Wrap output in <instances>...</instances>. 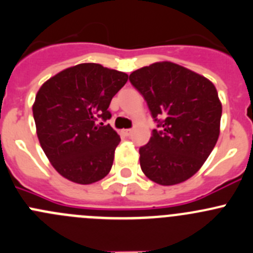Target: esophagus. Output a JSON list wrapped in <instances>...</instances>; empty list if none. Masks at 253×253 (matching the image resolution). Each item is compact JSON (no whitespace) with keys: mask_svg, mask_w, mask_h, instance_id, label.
Returning <instances> with one entry per match:
<instances>
[{"mask_svg":"<svg viewBox=\"0 0 253 253\" xmlns=\"http://www.w3.org/2000/svg\"><path fill=\"white\" fill-rule=\"evenodd\" d=\"M122 133H124V136L128 137L132 134V129H124V131H122Z\"/></svg>","mask_w":253,"mask_h":253,"instance_id":"esophagus-1","label":"esophagus"}]
</instances>
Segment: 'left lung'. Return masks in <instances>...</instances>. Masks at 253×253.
I'll return each instance as SVG.
<instances>
[{
    "label": "left lung",
    "mask_w": 253,
    "mask_h": 253,
    "mask_svg": "<svg viewBox=\"0 0 253 253\" xmlns=\"http://www.w3.org/2000/svg\"><path fill=\"white\" fill-rule=\"evenodd\" d=\"M129 82L157 124L148 143L139 148L142 171L161 185L194 175L219 138L222 107L214 84L170 61L141 68Z\"/></svg>",
    "instance_id": "1"
}]
</instances>
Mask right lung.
Returning <instances> with one entry per match:
<instances>
[{"mask_svg": "<svg viewBox=\"0 0 253 253\" xmlns=\"http://www.w3.org/2000/svg\"><path fill=\"white\" fill-rule=\"evenodd\" d=\"M128 75L95 63L75 65L44 83L33 117L44 153L60 175L91 184L109 174L121 138L110 125L112 97Z\"/></svg>", "mask_w": 253, "mask_h": 253, "instance_id": "right-lung-1", "label": "right lung"}]
</instances>
